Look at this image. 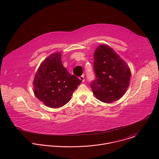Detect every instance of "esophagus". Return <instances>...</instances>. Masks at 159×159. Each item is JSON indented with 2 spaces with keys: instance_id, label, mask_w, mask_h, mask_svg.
<instances>
[{
  "instance_id": "obj_1",
  "label": "esophagus",
  "mask_w": 159,
  "mask_h": 159,
  "mask_svg": "<svg viewBox=\"0 0 159 159\" xmlns=\"http://www.w3.org/2000/svg\"><path fill=\"white\" fill-rule=\"evenodd\" d=\"M79 79L82 82H84V81H85V79H84V75H82V76H80V77H79Z\"/></svg>"
}]
</instances>
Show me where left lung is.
Wrapping results in <instances>:
<instances>
[{"label": "left lung", "instance_id": "obj_1", "mask_svg": "<svg viewBox=\"0 0 159 159\" xmlns=\"http://www.w3.org/2000/svg\"><path fill=\"white\" fill-rule=\"evenodd\" d=\"M96 79L91 86L95 97L105 103L120 99L129 85L131 71L126 63L107 44H101L94 54Z\"/></svg>", "mask_w": 159, "mask_h": 159}]
</instances>
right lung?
<instances>
[{
	"label": "right lung",
	"instance_id": "obj_1",
	"mask_svg": "<svg viewBox=\"0 0 159 159\" xmlns=\"http://www.w3.org/2000/svg\"><path fill=\"white\" fill-rule=\"evenodd\" d=\"M61 53H53L45 58L36 72L33 90L36 97L52 108L63 106L81 80L68 72L62 65Z\"/></svg>",
	"mask_w": 159,
	"mask_h": 159
}]
</instances>
